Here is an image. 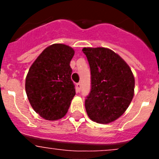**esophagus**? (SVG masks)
I'll list each match as a JSON object with an SVG mask.
<instances>
[{"instance_id": "1", "label": "esophagus", "mask_w": 159, "mask_h": 159, "mask_svg": "<svg viewBox=\"0 0 159 159\" xmlns=\"http://www.w3.org/2000/svg\"><path fill=\"white\" fill-rule=\"evenodd\" d=\"M76 88H77V91H78V92H79L80 90H81V84H80V83H77Z\"/></svg>"}]
</instances>
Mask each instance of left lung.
Here are the masks:
<instances>
[{
  "mask_svg": "<svg viewBox=\"0 0 159 159\" xmlns=\"http://www.w3.org/2000/svg\"><path fill=\"white\" fill-rule=\"evenodd\" d=\"M91 70V89L85 109L92 121L108 124L118 119L134 96V78L128 64L111 50L84 48Z\"/></svg>",
  "mask_w": 159,
  "mask_h": 159,
  "instance_id": "1",
  "label": "left lung"
}]
</instances>
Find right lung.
Listing matches in <instances>:
<instances>
[{"mask_svg":"<svg viewBox=\"0 0 159 159\" xmlns=\"http://www.w3.org/2000/svg\"><path fill=\"white\" fill-rule=\"evenodd\" d=\"M74 54L69 46L54 44L41 52L28 70L27 96L33 109L44 119H61L68 112L75 95L70 66Z\"/></svg>","mask_w":159,"mask_h":159,"instance_id":"right-lung-1","label":"right lung"}]
</instances>
